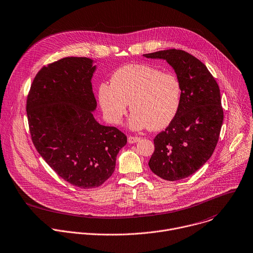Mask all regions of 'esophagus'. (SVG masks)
<instances>
[{
  "instance_id": "1",
  "label": "esophagus",
  "mask_w": 253,
  "mask_h": 253,
  "mask_svg": "<svg viewBox=\"0 0 253 253\" xmlns=\"http://www.w3.org/2000/svg\"><path fill=\"white\" fill-rule=\"evenodd\" d=\"M139 140H140V138L137 137V136H129V137H128V142H129L130 144H134V143L138 142Z\"/></svg>"
}]
</instances>
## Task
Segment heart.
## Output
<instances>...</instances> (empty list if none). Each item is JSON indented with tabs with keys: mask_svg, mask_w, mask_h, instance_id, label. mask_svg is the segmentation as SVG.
<instances>
[{
	"mask_svg": "<svg viewBox=\"0 0 253 253\" xmlns=\"http://www.w3.org/2000/svg\"><path fill=\"white\" fill-rule=\"evenodd\" d=\"M98 99L112 124L121 122L130 103L132 129L161 130L175 119L180 109L182 84L174 73L149 64H128L113 73L111 84H100Z\"/></svg>",
	"mask_w": 253,
	"mask_h": 253,
	"instance_id": "heart-1",
	"label": "heart"
}]
</instances>
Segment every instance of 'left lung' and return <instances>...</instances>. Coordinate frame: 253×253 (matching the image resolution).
I'll use <instances>...</instances> for the list:
<instances>
[{
	"label": "left lung",
	"mask_w": 253,
	"mask_h": 253,
	"mask_svg": "<svg viewBox=\"0 0 253 253\" xmlns=\"http://www.w3.org/2000/svg\"><path fill=\"white\" fill-rule=\"evenodd\" d=\"M165 59L182 84V99L175 119L154 139L151 171L167 181L185 179L211 157L223 120L218 84L207 66L182 49L144 54Z\"/></svg>",
	"instance_id": "1"
}]
</instances>
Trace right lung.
<instances>
[{"instance_id": "obj_1", "label": "right lung", "mask_w": 253, "mask_h": 253, "mask_svg": "<svg viewBox=\"0 0 253 253\" xmlns=\"http://www.w3.org/2000/svg\"><path fill=\"white\" fill-rule=\"evenodd\" d=\"M87 57H64L37 73L27 98L32 141L64 181L81 188L101 186L115 170L127 143L116 127L93 117L96 99L91 78L96 66Z\"/></svg>"}]
</instances>
